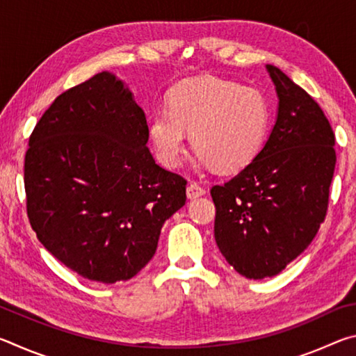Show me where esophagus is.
Wrapping results in <instances>:
<instances>
[{
  "instance_id": "esophagus-1",
  "label": "esophagus",
  "mask_w": 356,
  "mask_h": 356,
  "mask_svg": "<svg viewBox=\"0 0 356 356\" xmlns=\"http://www.w3.org/2000/svg\"><path fill=\"white\" fill-rule=\"evenodd\" d=\"M206 193H207L206 188L197 182H191L188 186H186V197H188V200H196V197L204 196Z\"/></svg>"
}]
</instances>
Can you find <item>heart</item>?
<instances>
[{
	"label": "heart",
	"mask_w": 356,
	"mask_h": 356,
	"mask_svg": "<svg viewBox=\"0 0 356 356\" xmlns=\"http://www.w3.org/2000/svg\"><path fill=\"white\" fill-rule=\"evenodd\" d=\"M270 106L261 92L213 76L191 78L172 88L168 108L150 119L149 136L161 163H182L188 131L200 163L221 172L248 166L265 143Z\"/></svg>",
	"instance_id": "b5f03b06"
}]
</instances>
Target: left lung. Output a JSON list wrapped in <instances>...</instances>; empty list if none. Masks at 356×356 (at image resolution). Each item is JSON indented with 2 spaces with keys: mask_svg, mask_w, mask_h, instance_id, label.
Listing matches in <instances>:
<instances>
[{
  "mask_svg": "<svg viewBox=\"0 0 356 356\" xmlns=\"http://www.w3.org/2000/svg\"><path fill=\"white\" fill-rule=\"evenodd\" d=\"M265 69L278 95L273 129L248 166L210 190L216 245L250 280L278 275L308 248L327 215L336 165L321 106L284 72Z\"/></svg>",
  "mask_w": 356,
  "mask_h": 356,
  "instance_id": "obj_1",
  "label": "left lung"
}]
</instances>
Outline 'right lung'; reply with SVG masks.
<instances>
[{"label": "right lung", "instance_id": "1", "mask_svg": "<svg viewBox=\"0 0 356 356\" xmlns=\"http://www.w3.org/2000/svg\"><path fill=\"white\" fill-rule=\"evenodd\" d=\"M146 114L111 74L63 92L25 156L26 209L39 242L83 278L127 281L155 254L186 180L155 163Z\"/></svg>", "mask_w": 356, "mask_h": 356}]
</instances>
